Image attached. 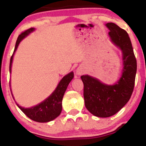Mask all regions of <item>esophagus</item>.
<instances>
[{"instance_id": "obj_1", "label": "esophagus", "mask_w": 146, "mask_h": 146, "mask_svg": "<svg viewBox=\"0 0 146 146\" xmlns=\"http://www.w3.org/2000/svg\"><path fill=\"white\" fill-rule=\"evenodd\" d=\"M85 70L82 66H79V67L77 68L76 70V75H81L84 73Z\"/></svg>"}]
</instances>
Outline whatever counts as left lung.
Here are the masks:
<instances>
[{
    "instance_id": "1",
    "label": "left lung",
    "mask_w": 146,
    "mask_h": 146,
    "mask_svg": "<svg viewBox=\"0 0 146 146\" xmlns=\"http://www.w3.org/2000/svg\"><path fill=\"white\" fill-rule=\"evenodd\" d=\"M106 26L111 41L121 49L123 67L121 78L113 85L88 75L81 76L85 106L98 117L113 116L126 104L133 92L137 73V60L128 33L113 23Z\"/></svg>"
}]
</instances>
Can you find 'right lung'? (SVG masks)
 Wrapping results in <instances>:
<instances>
[{"label":"right lung","mask_w":146,"mask_h":146,"mask_svg":"<svg viewBox=\"0 0 146 146\" xmlns=\"http://www.w3.org/2000/svg\"><path fill=\"white\" fill-rule=\"evenodd\" d=\"M34 28H30V29L26 30L19 35L17 40H16V46L13 53L12 56L11 57L9 64V72L11 71V65H12L13 58L14 55L17 49L18 45L20 42L23 40L25 37H27L30 33L33 32L34 31ZM74 77V73L73 71L68 73L63 78L60 80V82L57 86L56 88L54 91L51 93L50 96L45 99L41 103L38 104V105L31 107V108H25L24 107H22L16 103L18 108L24 113L29 119L37 122H40V123H45V122L51 121L52 120L55 119L56 117H58L61 113L62 109V101L65 91L67 88L68 85L69 84L70 82L73 80ZM10 85V82H9ZM12 95V94H11ZM13 97V95H12Z\"/></svg>","instance_id":"obj_1"}]
</instances>
